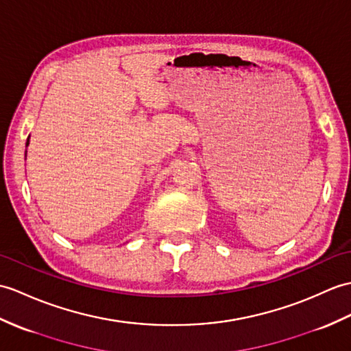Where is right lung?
Masks as SVG:
<instances>
[{"label": "right lung", "instance_id": "right-lung-1", "mask_svg": "<svg viewBox=\"0 0 351 351\" xmlns=\"http://www.w3.org/2000/svg\"><path fill=\"white\" fill-rule=\"evenodd\" d=\"M28 145H29V137L27 138V146H28ZM25 157H27V151H25Z\"/></svg>", "mask_w": 351, "mask_h": 351}]
</instances>
